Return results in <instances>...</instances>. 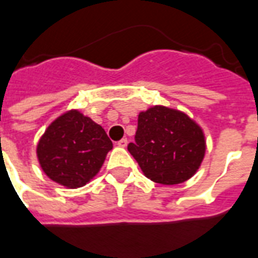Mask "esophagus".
I'll use <instances>...</instances> for the list:
<instances>
[{"label":"esophagus","instance_id":"esophagus-1","mask_svg":"<svg viewBox=\"0 0 258 258\" xmlns=\"http://www.w3.org/2000/svg\"><path fill=\"white\" fill-rule=\"evenodd\" d=\"M117 145L121 148H125L127 145V140L126 139H122V140H119L118 143H117Z\"/></svg>","mask_w":258,"mask_h":258}]
</instances>
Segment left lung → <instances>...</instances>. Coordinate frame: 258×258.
Here are the masks:
<instances>
[{"mask_svg":"<svg viewBox=\"0 0 258 258\" xmlns=\"http://www.w3.org/2000/svg\"><path fill=\"white\" fill-rule=\"evenodd\" d=\"M127 151L151 180L179 184L201 167L206 152L205 135L184 113L153 106L139 114L135 143L127 145Z\"/></svg>","mask_w":258,"mask_h":258,"instance_id":"1","label":"left lung"}]
</instances>
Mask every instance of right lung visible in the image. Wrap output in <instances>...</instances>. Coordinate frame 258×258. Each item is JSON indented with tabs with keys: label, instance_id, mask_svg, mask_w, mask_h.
<instances>
[{
	"label": "right lung",
	"instance_id": "1",
	"mask_svg": "<svg viewBox=\"0 0 258 258\" xmlns=\"http://www.w3.org/2000/svg\"><path fill=\"white\" fill-rule=\"evenodd\" d=\"M111 148L101 125L81 111L70 110L44 132L37 144V159L51 180L78 188L99 172Z\"/></svg>",
	"mask_w": 258,
	"mask_h": 258
}]
</instances>
